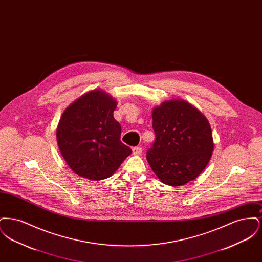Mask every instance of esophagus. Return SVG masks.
Segmentation results:
<instances>
[{
	"label": "esophagus",
	"instance_id": "1",
	"mask_svg": "<svg viewBox=\"0 0 262 262\" xmlns=\"http://www.w3.org/2000/svg\"><path fill=\"white\" fill-rule=\"evenodd\" d=\"M133 152L135 155H140L142 153V148L140 146H136L133 148Z\"/></svg>",
	"mask_w": 262,
	"mask_h": 262
}]
</instances>
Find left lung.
I'll return each instance as SVG.
<instances>
[{
	"label": "left lung",
	"mask_w": 262,
	"mask_h": 262,
	"mask_svg": "<svg viewBox=\"0 0 262 262\" xmlns=\"http://www.w3.org/2000/svg\"><path fill=\"white\" fill-rule=\"evenodd\" d=\"M155 141L146 158L153 172L169 186L194 180L213 152L210 125L201 113L183 100L165 101L152 112Z\"/></svg>",
	"instance_id": "obj_1"
}]
</instances>
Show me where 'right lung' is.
Masks as SVG:
<instances>
[{
  "mask_svg": "<svg viewBox=\"0 0 262 262\" xmlns=\"http://www.w3.org/2000/svg\"><path fill=\"white\" fill-rule=\"evenodd\" d=\"M117 102L101 90L75 100L62 113L57 140L62 157L75 174L92 181L112 176L132 149L121 141L114 119Z\"/></svg>",
  "mask_w": 262,
  "mask_h": 262,
  "instance_id": "1",
  "label": "right lung"
}]
</instances>
